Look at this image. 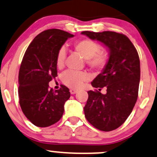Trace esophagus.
Listing matches in <instances>:
<instances>
[{
    "label": "esophagus",
    "instance_id": "esophagus-1",
    "mask_svg": "<svg viewBox=\"0 0 157 157\" xmlns=\"http://www.w3.org/2000/svg\"><path fill=\"white\" fill-rule=\"evenodd\" d=\"M78 90H75V89H70V93L71 94H75V93H77Z\"/></svg>",
    "mask_w": 157,
    "mask_h": 157
}]
</instances>
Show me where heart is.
<instances>
[{"label": "heart", "instance_id": "heart-1", "mask_svg": "<svg viewBox=\"0 0 157 157\" xmlns=\"http://www.w3.org/2000/svg\"><path fill=\"white\" fill-rule=\"evenodd\" d=\"M72 48L85 59V63L94 70H101L106 65L108 61L107 52L104 49H100L96 41L89 38H81L72 44ZM66 51L64 48L58 51L56 57V66L62 69L64 66ZM90 78V75L85 72L67 71L62 75V81L69 88H78Z\"/></svg>", "mask_w": 157, "mask_h": 157}]
</instances>
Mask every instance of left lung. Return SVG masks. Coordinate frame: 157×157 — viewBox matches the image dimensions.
<instances>
[{
	"label": "left lung",
	"instance_id": "1",
	"mask_svg": "<svg viewBox=\"0 0 157 157\" xmlns=\"http://www.w3.org/2000/svg\"><path fill=\"white\" fill-rule=\"evenodd\" d=\"M82 34L109 48V58L106 67L91 82L92 86L98 90L88 91L84 112L94 127L110 132L125 122L138 99L140 76L138 51L122 33L84 31ZM104 86L107 94L103 95L100 90Z\"/></svg>",
	"mask_w": 157,
	"mask_h": 157
}]
</instances>
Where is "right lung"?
<instances>
[{"instance_id": "right-lung-1", "label": "right lung", "mask_w": 157, "mask_h": 157, "mask_svg": "<svg viewBox=\"0 0 157 157\" xmlns=\"http://www.w3.org/2000/svg\"><path fill=\"white\" fill-rule=\"evenodd\" d=\"M74 35L57 29L38 34L25 51L19 72V98L22 113L33 125L44 128L57 122L70 98L69 88L61 85L54 91L49 82L57 76L58 51Z\"/></svg>"}]
</instances>
